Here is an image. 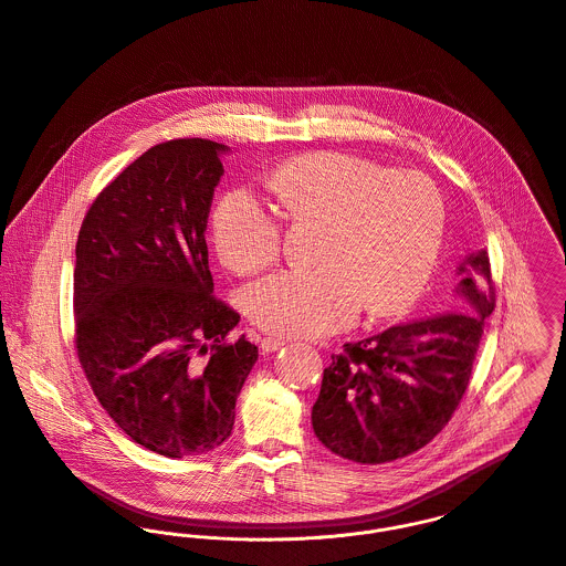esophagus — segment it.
Segmentation results:
<instances>
[{
    "instance_id": "34e87169",
    "label": "esophagus",
    "mask_w": 566,
    "mask_h": 566,
    "mask_svg": "<svg viewBox=\"0 0 566 566\" xmlns=\"http://www.w3.org/2000/svg\"><path fill=\"white\" fill-rule=\"evenodd\" d=\"M282 345H286V340L277 339V337H271V335L260 340V347H262L264 352H275V349H280Z\"/></svg>"
}]
</instances>
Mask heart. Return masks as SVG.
I'll list each match as a JSON object with an SVG mask.
<instances>
[{
    "label": "heart",
    "mask_w": 566,
    "mask_h": 566,
    "mask_svg": "<svg viewBox=\"0 0 566 566\" xmlns=\"http://www.w3.org/2000/svg\"><path fill=\"white\" fill-rule=\"evenodd\" d=\"M284 214L324 223L311 269H284L253 282L244 311L266 333L313 337L349 326L360 308L387 317L427 284L444 233V201L418 170H389L347 153H311L271 177ZM219 258L235 273L277 260L282 217L253 190L233 188L212 212Z\"/></svg>",
    "instance_id": "1"
}]
</instances>
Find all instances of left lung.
<instances>
[{
    "label": "left lung",
    "instance_id": "left-lung-1",
    "mask_svg": "<svg viewBox=\"0 0 566 566\" xmlns=\"http://www.w3.org/2000/svg\"><path fill=\"white\" fill-rule=\"evenodd\" d=\"M457 273L452 311L345 343L333 356L313 405V429L328 451L387 463L424 449L449 424L496 297L485 249L470 253Z\"/></svg>",
    "mask_w": 566,
    "mask_h": 566
}]
</instances>
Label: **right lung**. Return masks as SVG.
<instances>
[{"instance_id": "1", "label": "right lung", "mask_w": 566, "mask_h": 566, "mask_svg": "<svg viewBox=\"0 0 566 566\" xmlns=\"http://www.w3.org/2000/svg\"><path fill=\"white\" fill-rule=\"evenodd\" d=\"M223 144L148 148L96 197L76 242L74 343L98 402L164 457L221 447L258 347L214 295L206 227Z\"/></svg>"}]
</instances>
